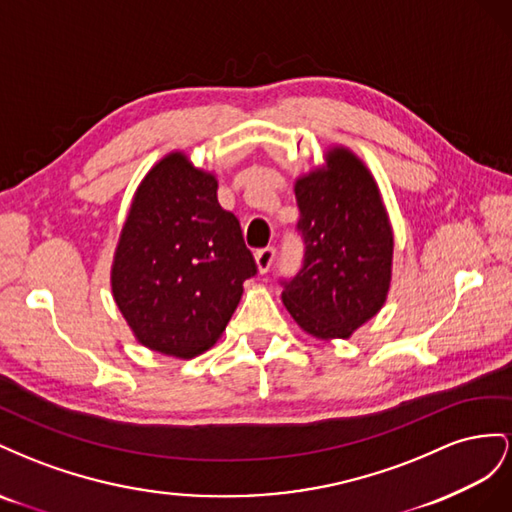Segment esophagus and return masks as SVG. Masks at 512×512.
Returning a JSON list of instances; mask_svg holds the SVG:
<instances>
[{"label":"esophagus","mask_w":512,"mask_h":512,"mask_svg":"<svg viewBox=\"0 0 512 512\" xmlns=\"http://www.w3.org/2000/svg\"><path fill=\"white\" fill-rule=\"evenodd\" d=\"M274 257H276V251H274L272 246L259 248V251L255 253V264H257V270H259L261 274H266V272L270 270V266H272Z\"/></svg>","instance_id":"obj_1"}]
</instances>
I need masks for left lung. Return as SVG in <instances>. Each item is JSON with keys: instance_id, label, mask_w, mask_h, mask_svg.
Segmentation results:
<instances>
[{"instance_id": "1", "label": "left lung", "mask_w": 512, "mask_h": 512, "mask_svg": "<svg viewBox=\"0 0 512 512\" xmlns=\"http://www.w3.org/2000/svg\"><path fill=\"white\" fill-rule=\"evenodd\" d=\"M304 240L283 304L315 339H349L382 309L392 279V227L367 165L343 145L294 186Z\"/></svg>"}]
</instances>
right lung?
<instances>
[{"label":"right lung","instance_id":"add662e5","mask_svg":"<svg viewBox=\"0 0 512 512\" xmlns=\"http://www.w3.org/2000/svg\"><path fill=\"white\" fill-rule=\"evenodd\" d=\"M214 173L171 152L130 203L111 266L113 300L135 339L193 358L212 347L257 274L238 218L216 199Z\"/></svg>","mask_w":512,"mask_h":512}]
</instances>
